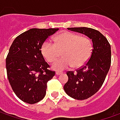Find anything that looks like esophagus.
I'll return each instance as SVG.
<instances>
[{
    "label": "esophagus",
    "instance_id": "obj_1",
    "mask_svg": "<svg viewBox=\"0 0 120 120\" xmlns=\"http://www.w3.org/2000/svg\"><path fill=\"white\" fill-rule=\"evenodd\" d=\"M62 74H63V73L61 72V71H56V75H62Z\"/></svg>",
    "mask_w": 120,
    "mask_h": 120
}]
</instances>
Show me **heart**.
<instances>
[{
	"instance_id": "obj_1",
	"label": "heart",
	"mask_w": 120,
	"mask_h": 120,
	"mask_svg": "<svg viewBox=\"0 0 120 120\" xmlns=\"http://www.w3.org/2000/svg\"><path fill=\"white\" fill-rule=\"evenodd\" d=\"M54 43L45 41L41 52L49 62H53L60 56L62 58L52 65L53 70L62 71L70 67L80 68L87 62L93 50V43L87 37L74 33L62 32L54 37Z\"/></svg>"
}]
</instances>
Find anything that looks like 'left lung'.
Returning <instances> with one entry per match:
<instances>
[{
	"label": "left lung",
	"mask_w": 120,
	"mask_h": 120,
	"mask_svg": "<svg viewBox=\"0 0 120 120\" xmlns=\"http://www.w3.org/2000/svg\"><path fill=\"white\" fill-rule=\"evenodd\" d=\"M84 34L92 40L93 50L85 66L75 73L68 71V81L64 89L68 96L76 100H85L97 92L105 80L111 64V47L101 32L89 27L68 28Z\"/></svg>",
	"instance_id": "left-lung-1"
}]
</instances>
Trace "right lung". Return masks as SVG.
Wrapping results in <instances>:
<instances>
[{
	"mask_svg": "<svg viewBox=\"0 0 120 120\" xmlns=\"http://www.w3.org/2000/svg\"><path fill=\"white\" fill-rule=\"evenodd\" d=\"M58 28H33L13 41L6 59L9 83L15 95L28 104L41 101L46 94L47 82L55 74L49 70L41 48Z\"/></svg>",
	"mask_w": 120,
	"mask_h": 120,
	"instance_id": "1",
	"label": "right lung"
}]
</instances>
